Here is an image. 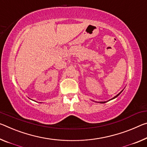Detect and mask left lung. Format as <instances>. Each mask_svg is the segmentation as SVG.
Returning a JSON list of instances; mask_svg holds the SVG:
<instances>
[{"mask_svg": "<svg viewBox=\"0 0 147 147\" xmlns=\"http://www.w3.org/2000/svg\"><path fill=\"white\" fill-rule=\"evenodd\" d=\"M122 92H120L119 93V94H118V95H116L115 97H114L113 99H110V100H112V99H115V98H116V97H117L118 96V95H120V94H121V93H122ZM110 100H109V101H110ZM106 102H107V101H102V102H100V103H106Z\"/></svg>", "mask_w": 147, "mask_h": 147, "instance_id": "left-lung-1", "label": "left lung"}]
</instances>
